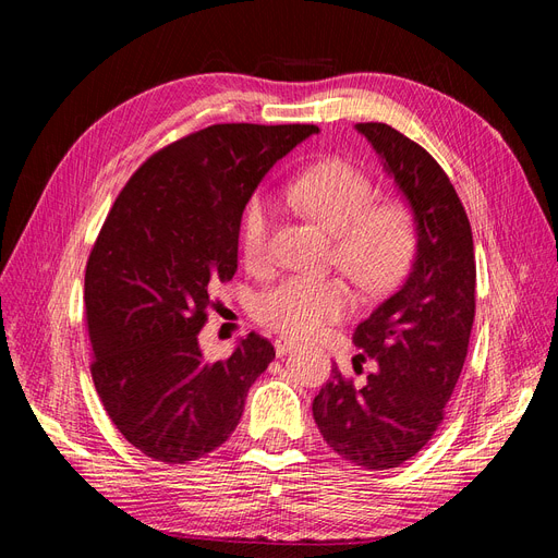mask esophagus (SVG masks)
<instances>
[{
    "label": "esophagus",
    "instance_id": "34e87169",
    "mask_svg": "<svg viewBox=\"0 0 558 558\" xmlns=\"http://www.w3.org/2000/svg\"><path fill=\"white\" fill-rule=\"evenodd\" d=\"M295 347H298V342L289 340V337H279V340H275L277 356H286V353H291Z\"/></svg>",
    "mask_w": 558,
    "mask_h": 558
}]
</instances>
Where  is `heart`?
Returning <instances> with one entry per match:
<instances>
[{"instance_id": "obj_1", "label": "heart", "mask_w": 558, "mask_h": 558, "mask_svg": "<svg viewBox=\"0 0 558 558\" xmlns=\"http://www.w3.org/2000/svg\"><path fill=\"white\" fill-rule=\"evenodd\" d=\"M289 197L298 209L335 234V260L367 295L391 291L408 272L416 248V221L402 199H375L367 174L347 160H324L300 172ZM272 205L253 197L242 218V258L260 272L269 263ZM353 310V295L340 277H286L258 295L253 316L260 326L314 337Z\"/></svg>"}]
</instances>
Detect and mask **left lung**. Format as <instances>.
Returning a JSON list of instances; mask_svg holds the SVG:
<instances>
[{
	"label": "left lung",
	"mask_w": 558,
	"mask_h": 558,
	"mask_svg": "<svg viewBox=\"0 0 558 558\" xmlns=\"http://www.w3.org/2000/svg\"><path fill=\"white\" fill-rule=\"evenodd\" d=\"M416 221L408 279L353 332L377 367L356 386L340 367L312 402L324 440L365 470L398 468L424 449L445 418L475 320L472 230L449 177L426 148L386 123H359Z\"/></svg>",
	"instance_id": "8db88e82"
}]
</instances>
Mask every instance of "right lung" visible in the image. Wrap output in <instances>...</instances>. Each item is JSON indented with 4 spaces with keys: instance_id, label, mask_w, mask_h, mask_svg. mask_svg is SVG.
I'll use <instances>...</instances> for the list:
<instances>
[{
    "instance_id": "1",
    "label": "right lung",
    "mask_w": 558,
    "mask_h": 558,
    "mask_svg": "<svg viewBox=\"0 0 558 558\" xmlns=\"http://www.w3.org/2000/svg\"><path fill=\"white\" fill-rule=\"evenodd\" d=\"M316 125L223 123L150 156L116 197L86 265L93 381L113 426L148 459L189 463L238 428L275 359L248 332L226 361L202 356L209 289L238 272L246 202Z\"/></svg>"
}]
</instances>
